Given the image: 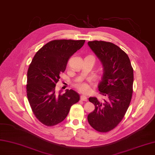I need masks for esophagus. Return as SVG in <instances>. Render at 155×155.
Masks as SVG:
<instances>
[{
	"instance_id": "1",
	"label": "esophagus",
	"mask_w": 155,
	"mask_h": 155,
	"mask_svg": "<svg viewBox=\"0 0 155 155\" xmlns=\"http://www.w3.org/2000/svg\"><path fill=\"white\" fill-rule=\"evenodd\" d=\"M81 99L83 101H87V98L84 95H81Z\"/></svg>"
}]
</instances>
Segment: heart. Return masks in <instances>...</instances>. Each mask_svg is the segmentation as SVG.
<instances>
[{"label":"heart","mask_w":155,"mask_h":155,"mask_svg":"<svg viewBox=\"0 0 155 155\" xmlns=\"http://www.w3.org/2000/svg\"><path fill=\"white\" fill-rule=\"evenodd\" d=\"M77 89L83 94H87L90 91V85L89 82L86 81H80L75 84Z\"/></svg>","instance_id":"b5f03b06"}]
</instances>
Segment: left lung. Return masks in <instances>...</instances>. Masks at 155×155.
<instances>
[{
    "mask_svg": "<svg viewBox=\"0 0 155 155\" xmlns=\"http://www.w3.org/2000/svg\"><path fill=\"white\" fill-rule=\"evenodd\" d=\"M101 60L104 73L98 87L107 99L90 97L95 110L87 116L89 124L100 132H107L116 127L124 117L133 92L134 74L130 59L121 48L104 41L87 43Z\"/></svg>",
    "mask_w": 155,
    "mask_h": 155,
    "instance_id": "1",
    "label": "left lung"
}]
</instances>
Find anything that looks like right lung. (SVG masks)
Here are the masks:
<instances>
[{
	"label": "right lung",
	"mask_w": 155,
	"mask_h": 155,
	"mask_svg": "<svg viewBox=\"0 0 155 155\" xmlns=\"http://www.w3.org/2000/svg\"><path fill=\"white\" fill-rule=\"evenodd\" d=\"M85 40L55 39L43 46L34 56L27 72L26 94L34 116L43 125L54 126L67 117L79 94L73 90L56 91L60 74L68 60L84 45Z\"/></svg>",
	"instance_id": "1"
}]
</instances>
